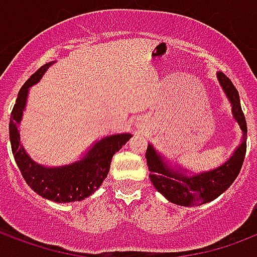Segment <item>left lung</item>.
Instances as JSON below:
<instances>
[{"mask_svg": "<svg viewBox=\"0 0 257 257\" xmlns=\"http://www.w3.org/2000/svg\"><path fill=\"white\" fill-rule=\"evenodd\" d=\"M217 79L231 103L234 119L239 123V128L242 129V142L230 157V160L223 165L193 176L168 167L167 162L162 160V157L157 153L153 145H149L146 158L150 171L151 183L173 204L182 206H197L213 201L231 186L242 168L246 153V121L239 103V95L230 78H227V75L217 73Z\"/></svg>", "mask_w": 257, "mask_h": 257, "instance_id": "obj_1", "label": "left lung"}]
</instances>
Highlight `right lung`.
I'll return each mask as SVG.
<instances>
[{"label": "right lung", "instance_id": "obj_1", "mask_svg": "<svg viewBox=\"0 0 257 257\" xmlns=\"http://www.w3.org/2000/svg\"><path fill=\"white\" fill-rule=\"evenodd\" d=\"M53 63L55 62H49L38 68L20 88L14 110L11 112L9 139L15 161L18 164L26 183L38 195L51 199L53 202L82 201L100 187L110 171L112 156L132 138V135L117 134L106 136L96 142L82 160L63 167L49 168L33 161L20 143L19 123L23 117L29 88L31 85L37 84Z\"/></svg>", "mask_w": 257, "mask_h": 257}]
</instances>
